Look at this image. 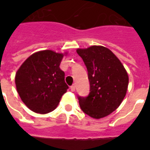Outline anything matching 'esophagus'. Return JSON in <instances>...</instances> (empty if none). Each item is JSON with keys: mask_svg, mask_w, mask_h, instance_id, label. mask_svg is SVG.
Wrapping results in <instances>:
<instances>
[{"mask_svg": "<svg viewBox=\"0 0 150 150\" xmlns=\"http://www.w3.org/2000/svg\"><path fill=\"white\" fill-rule=\"evenodd\" d=\"M70 89H71V92H75V85H72L70 87Z\"/></svg>", "mask_w": 150, "mask_h": 150, "instance_id": "34e87169", "label": "esophagus"}]
</instances>
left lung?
<instances>
[{
  "label": "left lung",
  "mask_w": 150,
  "mask_h": 150,
  "mask_svg": "<svg viewBox=\"0 0 150 150\" xmlns=\"http://www.w3.org/2000/svg\"><path fill=\"white\" fill-rule=\"evenodd\" d=\"M84 61L90 84L89 95L79 96L81 109L93 118L104 117L114 111L124 100L128 86V75L111 50L102 46L78 49Z\"/></svg>",
  "instance_id": "obj_1"
}]
</instances>
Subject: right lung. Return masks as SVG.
Returning a JSON list of instances; mask_svg holds the SVG:
<instances>
[{"mask_svg": "<svg viewBox=\"0 0 150 150\" xmlns=\"http://www.w3.org/2000/svg\"><path fill=\"white\" fill-rule=\"evenodd\" d=\"M63 54L42 50L32 54L15 75L18 93L27 107L38 114L54 110L68 89L60 64Z\"/></svg>", "mask_w": 150, "mask_h": 150, "instance_id": "1", "label": "right lung"}]
</instances>
